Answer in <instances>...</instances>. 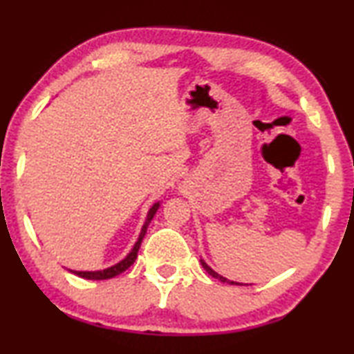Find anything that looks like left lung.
Returning a JSON list of instances; mask_svg holds the SVG:
<instances>
[{
  "label": "left lung",
  "mask_w": 354,
  "mask_h": 354,
  "mask_svg": "<svg viewBox=\"0 0 354 354\" xmlns=\"http://www.w3.org/2000/svg\"><path fill=\"white\" fill-rule=\"evenodd\" d=\"M201 263H202L203 270H205V271L208 272V274H210L212 277H215V279H218V281H221V282H226V283H231V286H243V283H239V282H234V281H227V279H226V277H223V276H220V274H218V272H215V271H213V270H212V268H210V266H208V265H207V263H205V261H203V260H201Z\"/></svg>",
  "instance_id": "8db88e82"
}]
</instances>
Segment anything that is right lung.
<instances>
[{"instance_id": "obj_1", "label": "right lung", "mask_w": 354, "mask_h": 354, "mask_svg": "<svg viewBox=\"0 0 354 354\" xmlns=\"http://www.w3.org/2000/svg\"><path fill=\"white\" fill-rule=\"evenodd\" d=\"M158 207H160V203L157 202V203H153L151 210H149L147 218H146V223H144V226L141 229V234H139V237H138V242L134 243L133 250L129 252L128 255H127V258H123L120 263H117V265H113V266L107 268V270H102V271H72L71 270V272H75L77 276L83 277V279H91V281H104V279H112V277H115L118 274H122L123 271H127L128 268L133 265L134 260H136L138 250H139V247H141V242H142L144 236H146L149 223H151L153 215H156V212L158 210Z\"/></svg>"}]
</instances>
